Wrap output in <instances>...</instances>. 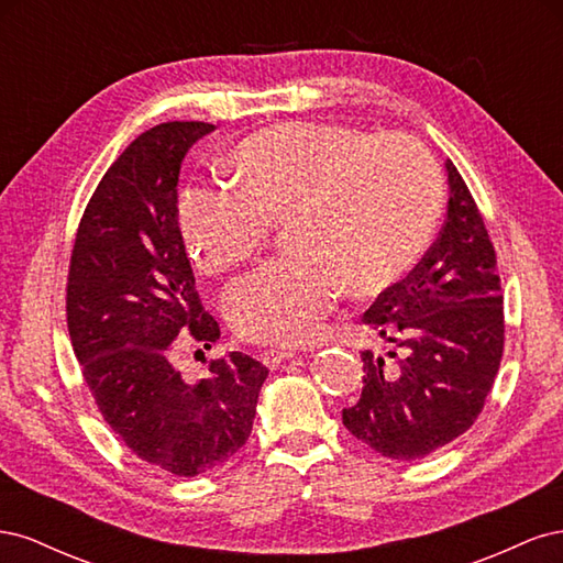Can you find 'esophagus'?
<instances>
[{
  "instance_id": "34e87169",
  "label": "esophagus",
  "mask_w": 563,
  "mask_h": 563,
  "mask_svg": "<svg viewBox=\"0 0 563 563\" xmlns=\"http://www.w3.org/2000/svg\"><path fill=\"white\" fill-rule=\"evenodd\" d=\"M291 356H296V352H294V350H265V352L261 354V360H263V364H265V366H269V368H277L282 362L291 360Z\"/></svg>"
}]
</instances>
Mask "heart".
<instances>
[{
  "label": "heart",
  "instance_id": "b5f03b06",
  "mask_svg": "<svg viewBox=\"0 0 563 563\" xmlns=\"http://www.w3.org/2000/svg\"><path fill=\"white\" fill-rule=\"evenodd\" d=\"M228 166L240 187H187L178 228L197 267L223 275L253 258L272 225H286L291 253L225 294L228 321L253 343L314 338L343 284L352 294L389 286L437 223L439 168L408 133L288 122L249 135Z\"/></svg>",
  "mask_w": 563,
  "mask_h": 563
}]
</instances>
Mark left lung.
Returning <instances> with one entry per match:
<instances>
[{"label": "left lung", "mask_w": 563, "mask_h": 563, "mask_svg": "<svg viewBox=\"0 0 563 563\" xmlns=\"http://www.w3.org/2000/svg\"><path fill=\"white\" fill-rule=\"evenodd\" d=\"M446 174V223L408 277L364 312L387 352H362V397L343 408L345 428L391 460H420L467 432L503 360L496 249L451 159Z\"/></svg>", "instance_id": "8db88e82"}]
</instances>
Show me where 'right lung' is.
<instances>
[{"label":"right lung","mask_w":563,"mask_h":563,"mask_svg":"<svg viewBox=\"0 0 563 563\" xmlns=\"http://www.w3.org/2000/svg\"><path fill=\"white\" fill-rule=\"evenodd\" d=\"M207 122L141 133L84 209L67 272V331L84 380L119 439L176 476L223 465L253 428L267 368L242 352L183 380L174 340L211 347L218 321L203 310L178 228L180 164Z\"/></svg>","instance_id":"obj_1"}]
</instances>
